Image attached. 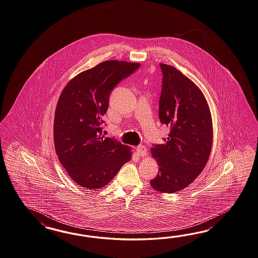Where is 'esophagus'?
I'll return each instance as SVG.
<instances>
[{"label": "esophagus", "instance_id": "esophagus-1", "mask_svg": "<svg viewBox=\"0 0 258 258\" xmlns=\"http://www.w3.org/2000/svg\"><path fill=\"white\" fill-rule=\"evenodd\" d=\"M136 152H137V154L140 157H145L146 155V148L144 145H138L136 147Z\"/></svg>", "mask_w": 258, "mask_h": 258}]
</instances>
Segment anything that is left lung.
Returning a JSON list of instances; mask_svg holds the SVG:
<instances>
[{"mask_svg":"<svg viewBox=\"0 0 258 258\" xmlns=\"http://www.w3.org/2000/svg\"><path fill=\"white\" fill-rule=\"evenodd\" d=\"M162 89L158 115L170 126L164 145H154L152 157L159 167L152 187L174 193L188 186L206 166L213 143V123L201 89L180 71L160 63Z\"/></svg>","mask_w":258,"mask_h":258,"instance_id":"obj_1","label":"left lung"}]
</instances>
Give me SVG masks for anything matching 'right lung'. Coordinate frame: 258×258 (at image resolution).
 <instances>
[{"mask_svg": "<svg viewBox=\"0 0 258 258\" xmlns=\"http://www.w3.org/2000/svg\"><path fill=\"white\" fill-rule=\"evenodd\" d=\"M140 63L107 60L70 81L54 119L55 149L70 177L83 187L101 188L132 158L131 147L102 134L111 92Z\"/></svg>", "mask_w": 258, "mask_h": 258, "instance_id": "obj_1", "label": "right lung"}]
</instances>
